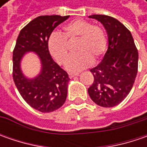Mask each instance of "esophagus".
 <instances>
[{
  "mask_svg": "<svg viewBox=\"0 0 147 147\" xmlns=\"http://www.w3.org/2000/svg\"><path fill=\"white\" fill-rule=\"evenodd\" d=\"M74 76H78V73H69V77L72 78H74Z\"/></svg>",
  "mask_w": 147,
  "mask_h": 147,
  "instance_id": "34e87169",
  "label": "esophagus"
}]
</instances>
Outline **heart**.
<instances>
[{"instance_id":"b5f03b06","label":"heart","mask_w":147,"mask_h":147,"mask_svg":"<svg viewBox=\"0 0 147 147\" xmlns=\"http://www.w3.org/2000/svg\"><path fill=\"white\" fill-rule=\"evenodd\" d=\"M78 40L75 51L66 64L69 71L77 72L88 67L92 61L96 62L106 51L107 39L101 27L92 25L84 20H76L64 27L62 34L53 33L48 40L51 55L59 65H65L69 58L67 42Z\"/></svg>"}]
</instances>
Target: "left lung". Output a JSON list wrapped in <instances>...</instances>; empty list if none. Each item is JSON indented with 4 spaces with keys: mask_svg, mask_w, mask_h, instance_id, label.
<instances>
[{
    "mask_svg": "<svg viewBox=\"0 0 147 147\" xmlns=\"http://www.w3.org/2000/svg\"><path fill=\"white\" fill-rule=\"evenodd\" d=\"M100 22L108 36V49L101 62L90 69L94 77L88 94L96 105L114 107L126 98L138 74V52L130 31L108 15L88 16Z\"/></svg>",
    "mask_w": 147,
    "mask_h": 147,
    "instance_id": "left-lung-1",
    "label": "left lung"
}]
</instances>
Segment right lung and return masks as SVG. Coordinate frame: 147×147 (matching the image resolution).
Listing matches in <instances>:
<instances>
[{
    "label": "right lung",
    "mask_w": 147,
    "mask_h": 147,
    "mask_svg": "<svg viewBox=\"0 0 147 147\" xmlns=\"http://www.w3.org/2000/svg\"><path fill=\"white\" fill-rule=\"evenodd\" d=\"M69 15H42L32 20L20 31L13 51V79L21 96L35 110L55 111L65 102L69 78L51 56L48 40L53 30ZM28 52L37 54L42 64L39 74L27 78L20 63Z\"/></svg>",
    "instance_id": "right-lung-1"
}]
</instances>
